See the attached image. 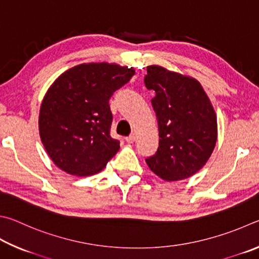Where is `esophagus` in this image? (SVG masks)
I'll return each mask as SVG.
<instances>
[{
  "instance_id": "1",
  "label": "esophagus",
  "mask_w": 259,
  "mask_h": 259,
  "mask_svg": "<svg viewBox=\"0 0 259 259\" xmlns=\"http://www.w3.org/2000/svg\"><path fill=\"white\" fill-rule=\"evenodd\" d=\"M125 140H126V142H128V143H133V142L135 141V135H134V134L130 135V137L125 138Z\"/></svg>"
}]
</instances>
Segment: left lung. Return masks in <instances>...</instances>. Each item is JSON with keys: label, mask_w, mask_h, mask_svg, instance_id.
Here are the masks:
<instances>
[{"label": "left lung", "mask_w": 259, "mask_h": 259, "mask_svg": "<svg viewBox=\"0 0 259 259\" xmlns=\"http://www.w3.org/2000/svg\"><path fill=\"white\" fill-rule=\"evenodd\" d=\"M144 84L155 91L151 100L159 130V147L146 159L165 181L188 179L201 169L214 150L217 119L202 86L191 77L147 67Z\"/></svg>", "instance_id": "obj_1"}]
</instances>
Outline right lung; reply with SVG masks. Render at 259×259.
<instances>
[{"label": "right lung", "instance_id": "obj_1", "mask_svg": "<svg viewBox=\"0 0 259 259\" xmlns=\"http://www.w3.org/2000/svg\"><path fill=\"white\" fill-rule=\"evenodd\" d=\"M115 63H83L63 72L50 86L39 111V135L59 168L76 176L104 168L119 150L112 139L109 100L134 75Z\"/></svg>", "mask_w": 259, "mask_h": 259}]
</instances>
